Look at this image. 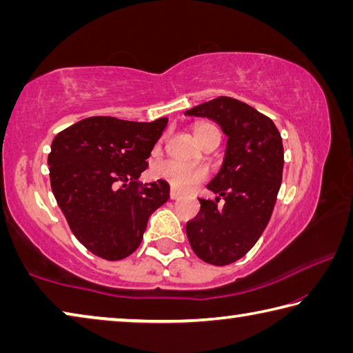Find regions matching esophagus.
Listing matches in <instances>:
<instances>
[{
    "mask_svg": "<svg viewBox=\"0 0 353 353\" xmlns=\"http://www.w3.org/2000/svg\"><path fill=\"white\" fill-rule=\"evenodd\" d=\"M170 198H171L172 201L181 199V193H179V191H176V190H172V188H171V191H170Z\"/></svg>",
    "mask_w": 353,
    "mask_h": 353,
    "instance_id": "1",
    "label": "esophagus"
}]
</instances>
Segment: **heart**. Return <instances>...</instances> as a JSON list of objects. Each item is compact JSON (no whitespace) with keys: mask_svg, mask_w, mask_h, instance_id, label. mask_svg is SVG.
Listing matches in <instances>:
<instances>
[{"mask_svg":"<svg viewBox=\"0 0 353 353\" xmlns=\"http://www.w3.org/2000/svg\"><path fill=\"white\" fill-rule=\"evenodd\" d=\"M194 135L198 141L204 143L210 135L219 137V129L210 123H202L194 128ZM152 176L160 181L168 182L172 188L187 191L193 185L199 183L207 177V170L199 165L181 163L176 160H163L152 166Z\"/></svg>","mask_w":353,"mask_h":353,"instance_id":"heart-1","label":"heart"}]
</instances>
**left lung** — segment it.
Segmentation results:
<instances>
[{"label": "left lung", "instance_id": "obj_1", "mask_svg": "<svg viewBox=\"0 0 353 353\" xmlns=\"http://www.w3.org/2000/svg\"><path fill=\"white\" fill-rule=\"evenodd\" d=\"M218 123L227 135L223 166L199 199L201 210L187 223L191 249L214 266L246 255L270 223L282 183L283 145L271 118L241 101L219 97L185 112Z\"/></svg>", "mask_w": 353, "mask_h": 353}]
</instances>
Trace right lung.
<instances>
[{
  "instance_id": "add662e5",
  "label": "right lung",
  "mask_w": 353,
  "mask_h": 353,
  "mask_svg": "<svg viewBox=\"0 0 353 353\" xmlns=\"http://www.w3.org/2000/svg\"><path fill=\"white\" fill-rule=\"evenodd\" d=\"M166 123L90 117L52 140L48 165L57 205L77 240L101 259L132 254L149 216L170 199L168 182H139Z\"/></svg>"
}]
</instances>
